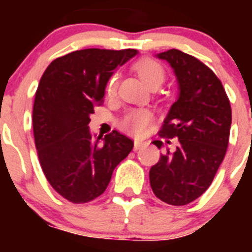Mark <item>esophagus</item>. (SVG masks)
Here are the masks:
<instances>
[{
	"label": "esophagus",
	"mask_w": 252,
	"mask_h": 252,
	"mask_svg": "<svg viewBox=\"0 0 252 252\" xmlns=\"http://www.w3.org/2000/svg\"><path fill=\"white\" fill-rule=\"evenodd\" d=\"M142 145H144V142L139 141V140H135V142H133V150L137 151Z\"/></svg>",
	"instance_id": "esophagus-1"
}]
</instances>
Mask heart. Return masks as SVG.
I'll use <instances>...</instances> for the list:
<instances>
[{
    "mask_svg": "<svg viewBox=\"0 0 252 252\" xmlns=\"http://www.w3.org/2000/svg\"><path fill=\"white\" fill-rule=\"evenodd\" d=\"M135 70H136L137 75L140 77L144 83L148 87H159L162 82L165 81L166 73L165 69L159 62L157 60L146 58L135 64ZM117 75L112 74L108 78L106 86V93L108 97H112L116 94L117 91ZM149 121H150V113L146 110H133L130 111L127 115L125 116L121 121V127L124 130L128 131V132L133 133H141L148 126Z\"/></svg>",
    "mask_w": 252,
    "mask_h": 252,
    "instance_id": "obj_1",
    "label": "heart"
}]
</instances>
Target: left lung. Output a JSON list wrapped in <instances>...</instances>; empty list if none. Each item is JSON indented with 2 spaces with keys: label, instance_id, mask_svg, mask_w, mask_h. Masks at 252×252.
I'll return each instance as SVG.
<instances>
[{
  "label": "left lung",
  "instance_id": "left-lung-1",
  "mask_svg": "<svg viewBox=\"0 0 252 252\" xmlns=\"http://www.w3.org/2000/svg\"><path fill=\"white\" fill-rule=\"evenodd\" d=\"M158 58L170 64L179 84V97L159 133L165 139L178 137V146L174 151L165 149L149 178L160 201L184 206L206 192L223 161L232 121L231 104L221 81L201 60L178 49ZM154 145L161 149L164 144L155 140Z\"/></svg>",
  "mask_w": 252,
  "mask_h": 252
}]
</instances>
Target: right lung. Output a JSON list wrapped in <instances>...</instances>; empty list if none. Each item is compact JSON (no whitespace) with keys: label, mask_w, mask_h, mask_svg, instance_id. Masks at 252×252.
I'll return each mask as SVG.
<instances>
[{"label":"right lung","mask_w":252,"mask_h":252,"mask_svg":"<svg viewBox=\"0 0 252 252\" xmlns=\"http://www.w3.org/2000/svg\"><path fill=\"white\" fill-rule=\"evenodd\" d=\"M136 54L135 49L73 51L53 60L40 79L32 108L37 157L50 186L72 203L99 197L132 150V140L119 131L102 139L92 136L88 125L108 78Z\"/></svg>","instance_id":"obj_1"}]
</instances>
